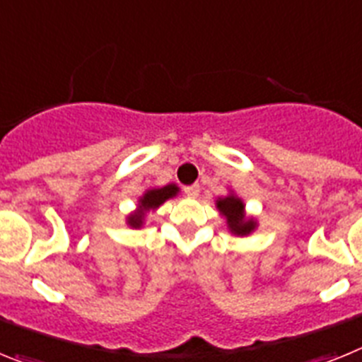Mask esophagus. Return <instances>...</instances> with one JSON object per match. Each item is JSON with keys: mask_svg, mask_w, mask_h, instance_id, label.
<instances>
[{"mask_svg": "<svg viewBox=\"0 0 362 362\" xmlns=\"http://www.w3.org/2000/svg\"><path fill=\"white\" fill-rule=\"evenodd\" d=\"M199 190H201V187L197 183L190 185V187H185V194H187L188 197H197L199 196Z\"/></svg>", "mask_w": 362, "mask_h": 362, "instance_id": "34e87169", "label": "esophagus"}]
</instances>
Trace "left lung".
Segmentation results:
<instances>
[{"label": "left lung", "instance_id": "8db88e82", "mask_svg": "<svg viewBox=\"0 0 362 362\" xmlns=\"http://www.w3.org/2000/svg\"><path fill=\"white\" fill-rule=\"evenodd\" d=\"M217 209L226 217L230 232L238 233V235H246V233H250L255 228V221L245 217V204L239 197H223V199L217 201Z\"/></svg>", "mask_w": 362, "mask_h": 362}]
</instances>
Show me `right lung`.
<instances>
[{
    "instance_id": "obj_1",
    "label": "right lung",
    "mask_w": 362,
    "mask_h": 362,
    "mask_svg": "<svg viewBox=\"0 0 362 362\" xmlns=\"http://www.w3.org/2000/svg\"><path fill=\"white\" fill-rule=\"evenodd\" d=\"M177 192L179 188L175 185H166L163 188H152V190L146 192L145 196L139 199V210L129 217V225L132 228H139L143 225V217H145L148 210H156L158 206H161L166 199L174 197Z\"/></svg>"
}]
</instances>
